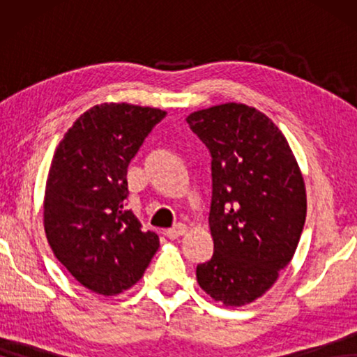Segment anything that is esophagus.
Wrapping results in <instances>:
<instances>
[{"label":"esophagus","mask_w":357,"mask_h":357,"mask_svg":"<svg viewBox=\"0 0 357 357\" xmlns=\"http://www.w3.org/2000/svg\"><path fill=\"white\" fill-rule=\"evenodd\" d=\"M185 232H187V226H185V224H177V226L167 229V231H165V236L169 238H178L180 236H183Z\"/></svg>","instance_id":"1"}]
</instances>
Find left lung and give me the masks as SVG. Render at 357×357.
<instances>
[{
    "label": "left lung",
    "instance_id": "left-lung-1",
    "mask_svg": "<svg viewBox=\"0 0 357 357\" xmlns=\"http://www.w3.org/2000/svg\"><path fill=\"white\" fill-rule=\"evenodd\" d=\"M211 154L213 257L198 284L224 305L265 294L292 260L307 214L305 185L284 135L265 114L222 104L187 116Z\"/></svg>",
    "mask_w": 357,
    "mask_h": 357
}]
</instances>
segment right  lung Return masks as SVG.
I'll use <instances>...</instances> for the list:
<instances>
[{
    "label": "right lung",
    "instance_id": "add662e5",
    "mask_svg": "<svg viewBox=\"0 0 357 357\" xmlns=\"http://www.w3.org/2000/svg\"><path fill=\"white\" fill-rule=\"evenodd\" d=\"M164 110L102 104L68 130L48 170L43 224L58 261L87 289L120 294L144 275L159 237L126 209V169Z\"/></svg>",
    "mask_w": 357,
    "mask_h": 357
}]
</instances>
